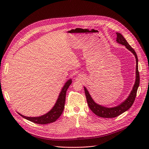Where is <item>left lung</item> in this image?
<instances>
[{
	"label": "left lung",
	"mask_w": 149,
	"mask_h": 149,
	"mask_svg": "<svg viewBox=\"0 0 149 149\" xmlns=\"http://www.w3.org/2000/svg\"><path fill=\"white\" fill-rule=\"evenodd\" d=\"M117 34V39L116 41L118 43L124 45L127 49H128L130 51H131L134 55L135 56L136 59V81L134 86L133 87V90H132L130 94L129 97L123 102H121L116 107H113L111 108L105 107L104 106L99 105L97 104L91 97L89 92L87 89L84 87L85 94H86L87 103L88 107L91 109V110L97 116L102 117V118H114L118 116L119 115L123 114L124 112L128 110L133 104V102L135 100L137 91L138 87L140 84V75L138 70V58L137 54L134 50L133 48L128 44L125 39L123 37V36L118 32H116Z\"/></svg>",
	"instance_id": "left-lung-1"
}]
</instances>
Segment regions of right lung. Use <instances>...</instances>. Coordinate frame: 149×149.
<instances>
[{"label":"right lung","instance_id":"right-lung-1","mask_svg":"<svg viewBox=\"0 0 149 149\" xmlns=\"http://www.w3.org/2000/svg\"><path fill=\"white\" fill-rule=\"evenodd\" d=\"M72 83L71 79L68 80L65 85L62 88L61 93L58 96L57 101L54 106V107L47 114L41 116L39 117H26L24 116L20 113H17L20 116L25 118V119L32 121L33 123L39 124H46L48 123H51L55 121L62 114L63 109H64L65 102V97H66V93L68 90L69 86Z\"/></svg>","mask_w":149,"mask_h":149}]
</instances>
